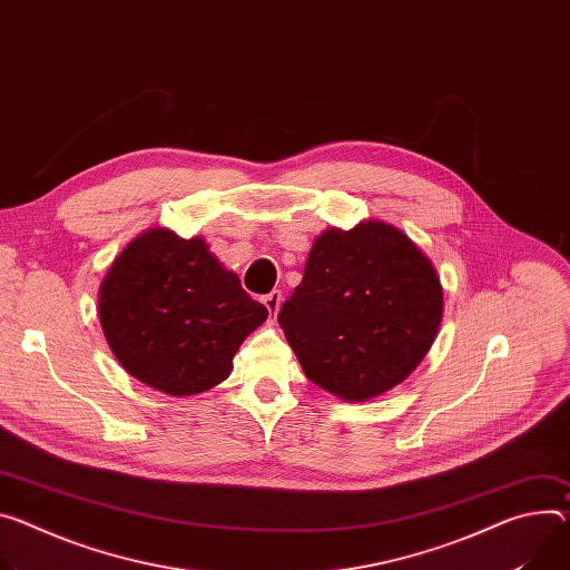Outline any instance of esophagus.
I'll return each instance as SVG.
<instances>
[{
	"label": "esophagus",
	"instance_id": "1",
	"mask_svg": "<svg viewBox=\"0 0 570 570\" xmlns=\"http://www.w3.org/2000/svg\"><path fill=\"white\" fill-rule=\"evenodd\" d=\"M264 304L271 312V316H277L279 306H282V291H271L266 297H264Z\"/></svg>",
	"mask_w": 570,
	"mask_h": 570
}]
</instances>
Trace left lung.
Wrapping results in <instances>:
<instances>
[{"instance_id": "8db88e82", "label": "left lung", "mask_w": 570, "mask_h": 570, "mask_svg": "<svg viewBox=\"0 0 570 570\" xmlns=\"http://www.w3.org/2000/svg\"><path fill=\"white\" fill-rule=\"evenodd\" d=\"M441 316L443 288L430 258L397 227L368 220L316 238L277 321L308 380L364 402L421 364Z\"/></svg>"}]
</instances>
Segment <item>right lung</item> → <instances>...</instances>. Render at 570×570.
<instances>
[{
  "label": "right lung",
  "instance_id": "1",
  "mask_svg": "<svg viewBox=\"0 0 570 570\" xmlns=\"http://www.w3.org/2000/svg\"><path fill=\"white\" fill-rule=\"evenodd\" d=\"M266 318L204 238L164 227L134 238L99 286V323L120 366L168 395L220 384Z\"/></svg>",
  "mask_w": 570,
  "mask_h": 570
}]
</instances>
